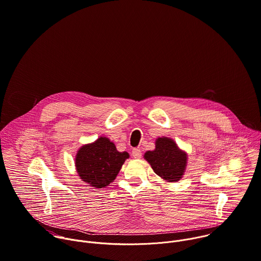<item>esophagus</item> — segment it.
I'll return each instance as SVG.
<instances>
[{
  "label": "esophagus",
  "instance_id": "34e87169",
  "mask_svg": "<svg viewBox=\"0 0 261 261\" xmlns=\"http://www.w3.org/2000/svg\"><path fill=\"white\" fill-rule=\"evenodd\" d=\"M141 150L139 148H134L132 150V155L135 158V159H140L141 158Z\"/></svg>",
  "mask_w": 261,
  "mask_h": 261
}]
</instances>
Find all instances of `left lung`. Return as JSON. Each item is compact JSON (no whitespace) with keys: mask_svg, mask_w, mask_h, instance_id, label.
Returning a JSON list of instances; mask_svg holds the SVG:
<instances>
[{"mask_svg":"<svg viewBox=\"0 0 261 261\" xmlns=\"http://www.w3.org/2000/svg\"><path fill=\"white\" fill-rule=\"evenodd\" d=\"M143 158L158 176L170 184L179 181L188 166V153L172 138L165 136L158 137L155 148L145 151Z\"/></svg>","mask_w":261,"mask_h":261,"instance_id":"left-lung-1","label":"left lung"}]
</instances>
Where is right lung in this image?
I'll list each match as a JSON object with an SVG mask.
<instances>
[{"instance_id":"obj_1","label":"right lung","mask_w":261,"mask_h":261,"mask_svg":"<svg viewBox=\"0 0 261 261\" xmlns=\"http://www.w3.org/2000/svg\"><path fill=\"white\" fill-rule=\"evenodd\" d=\"M128 158L127 151H119L113 141L100 136L94 142L79 148L74 166L84 182L95 189H103L116 179Z\"/></svg>"}]
</instances>
